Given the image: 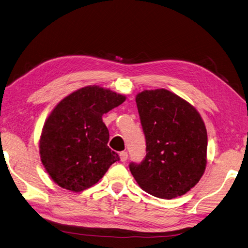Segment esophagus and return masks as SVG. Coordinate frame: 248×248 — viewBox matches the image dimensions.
I'll return each instance as SVG.
<instances>
[{
  "instance_id": "1",
  "label": "esophagus",
  "mask_w": 248,
  "mask_h": 248,
  "mask_svg": "<svg viewBox=\"0 0 248 248\" xmlns=\"http://www.w3.org/2000/svg\"><path fill=\"white\" fill-rule=\"evenodd\" d=\"M127 158H128V154L127 153H126V152H121L120 153V159H121V161L125 162L126 160H127Z\"/></svg>"
}]
</instances>
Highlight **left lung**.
Listing matches in <instances>:
<instances>
[{
	"label": "left lung",
	"instance_id": "1",
	"mask_svg": "<svg viewBox=\"0 0 248 248\" xmlns=\"http://www.w3.org/2000/svg\"><path fill=\"white\" fill-rule=\"evenodd\" d=\"M146 141V155L131 162L137 183L160 199L186 194L206 167L207 132L199 112L166 89L144 90L136 98Z\"/></svg>",
	"mask_w": 248,
	"mask_h": 248
}]
</instances>
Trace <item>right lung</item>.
<instances>
[{
    "label": "right lung",
    "instance_id": "add662e5",
    "mask_svg": "<svg viewBox=\"0 0 248 248\" xmlns=\"http://www.w3.org/2000/svg\"><path fill=\"white\" fill-rule=\"evenodd\" d=\"M125 99L109 89L87 86L66 96L52 110L42 130L40 155L59 186L71 191L87 189L120 160L107 146L109 131L102 116Z\"/></svg>",
    "mask_w": 248,
    "mask_h": 248
}]
</instances>
